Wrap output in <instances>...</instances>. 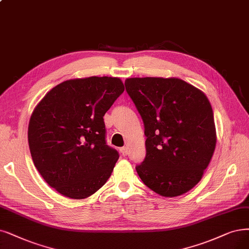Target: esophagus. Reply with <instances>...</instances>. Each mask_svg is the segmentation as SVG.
<instances>
[{
    "mask_svg": "<svg viewBox=\"0 0 249 249\" xmlns=\"http://www.w3.org/2000/svg\"><path fill=\"white\" fill-rule=\"evenodd\" d=\"M121 153L123 156H126L127 155V148L126 147L121 148Z\"/></svg>",
    "mask_w": 249,
    "mask_h": 249,
    "instance_id": "1",
    "label": "esophagus"
}]
</instances>
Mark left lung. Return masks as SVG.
Returning a JSON list of instances; mask_svg holds the SVG:
<instances>
[{
    "instance_id": "left-lung-1",
    "label": "left lung",
    "mask_w": 249,
    "mask_h": 249,
    "mask_svg": "<svg viewBox=\"0 0 249 249\" xmlns=\"http://www.w3.org/2000/svg\"><path fill=\"white\" fill-rule=\"evenodd\" d=\"M125 90L141 114L146 157L136 166L143 183L162 197L190 191L201 180L216 144L206 95L178 77H131Z\"/></svg>"
}]
</instances>
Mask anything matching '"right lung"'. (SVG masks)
<instances>
[{"label": "right lung", "instance_id": "add662e5", "mask_svg": "<svg viewBox=\"0 0 249 249\" xmlns=\"http://www.w3.org/2000/svg\"><path fill=\"white\" fill-rule=\"evenodd\" d=\"M124 91L119 77L68 79L34 109L29 150L38 173L58 193L84 199L111 176L119 155L106 145L103 116Z\"/></svg>", "mask_w": 249, "mask_h": 249}]
</instances>
